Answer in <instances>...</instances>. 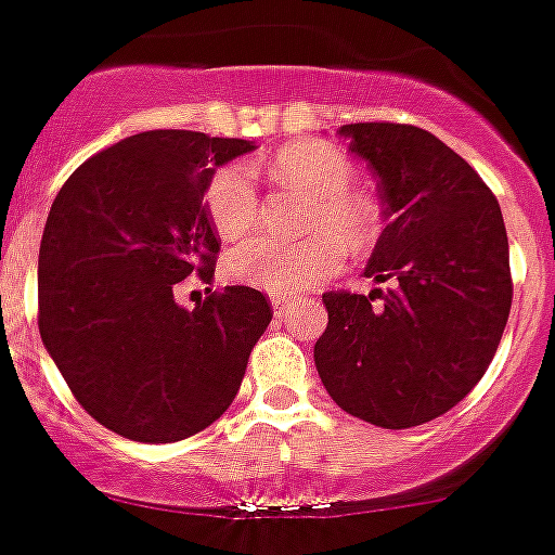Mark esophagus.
<instances>
[{
  "mask_svg": "<svg viewBox=\"0 0 555 555\" xmlns=\"http://www.w3.org/2000/svg\"><path fill=\"white\" fill-rule=\"evenodd\" d=\"M294 299H297V297H294V294H288V292H274L272 297H269V302H272L274 313L281 315V313H286L288 308H292Z\"/></svg>",
  "mask_w": 555,
  "mask_h": 555,
  "instance_id": "obj_1",
  "label": "esophagus"
}]
</instances>
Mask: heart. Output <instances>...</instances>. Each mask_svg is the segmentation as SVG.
<instances>
[{
  "label": "heart",
  "instance_id": "b5f03b06",
  "mask_svg": "<svg viewBox=\"0 0 555 555\" xmlns=\"http://www.w3.org/2000/svg\"><path fill=\"white\" fill-rule=\"evenodd\" d=\"M272 171L313 198L302 242H283L258 234L225 253V272L234 281L267 292H299L321 283L343 263V245L365 250L378 236V212L367 198L353 193L351 160L326 144L283 146L272 160ZM204 204L212 229L223 240L245 234L258 215V193L247 163H225L209 177Z\"/></svg>",
  "mask_w": 555,
  "mask_h": 555
}]
</instances>
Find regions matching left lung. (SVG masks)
<instances>
[{"mask_svg": "<svg viewBox=\"0 0 555 555\" xmlns=\"http://www.w3.org/2000/svg\"><path fill=\"white\" fill-rule=\"evenodd\" d=\"M337 133L378 179L387 229L365 278L389 292L324 294L315 371L351 416L414 427L461 403L495 357L512 305L504 218L479 173L427 130L357 122Z\"/></svg>", "mask_w": 555, "mask_h": 555, "instance_id": "8db88e82", "label": "left lung"}]
</instances>
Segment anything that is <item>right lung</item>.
Segmentation results:
<instances>
[{"label":"right lung","instance_id":"right-lung-1","mask_svg":"<svg viewBox=\"0 0 555 555\" xmlns=\"http://www.w3.org/2000/svg\"><path fill=\"white\" fill-rule=\"evenodd\" d=\"M253 150L146 130L89 157L51 204L37 258L40 337L78 403L125 439L168 444L212 425L272 321L247 286L193 310L177 302V283L215 274L209 177Z\"/></svg>","mask_w":555,"mask_h":555}]
</instances>
